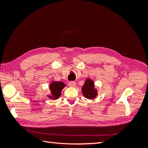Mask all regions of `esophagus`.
I'll return each instance as SVG.
<instances>
[{
    "label": "esophagus",
    "instance_id": "esophagus-1",
    "mask_svg": "<svg viewBox=\"0 0 148 148\" xmlns=\"http://www.w3.org/2000/svg\"><path fill=\"white\" fill-rule=\"evenodd\" d=\"M69 85L70 87H75L76 86V83L75 82H70L69 83Z\"/></svg>",
    "mask_w": 148,
    "mask_h": 148
}]
</instances>
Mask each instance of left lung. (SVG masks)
<instances>
[{
	"label": "left lung",
	"instance_id": "left-lung-1",
	"mask_svg": "<svg viewBox=\"0 0 148 148\" xmlns=\"http://www.w3.org/2000/svg\"><path fill=\"white\" fill-rule=\"evenodd\" d=\"M82 92L83 96L88 99H94L97 96V90L95 89V84L92 80L86 79L82 87Z\"/></svg>",
	"mask_w": 148,
	"mask_h": 148
}]
</instances>
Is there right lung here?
Instances as JSON below:
<instances>
[{"mask_svg": "<svg viewBox=\"0 0 148 148\" xmlns=\"http://www.w3.org/2000/svg\"><path fill=\"white\" fill-rule=\"evenodd\" d=\"M65 86V84L62 82H53L51 83L49 89L51 95L48 96L52 99H57L61 95V91Z\"/></svg>", "mask_w": 148, "mask_h": 148, "instance_id": "obj_1", "label": "right lung"}]
</instances>
